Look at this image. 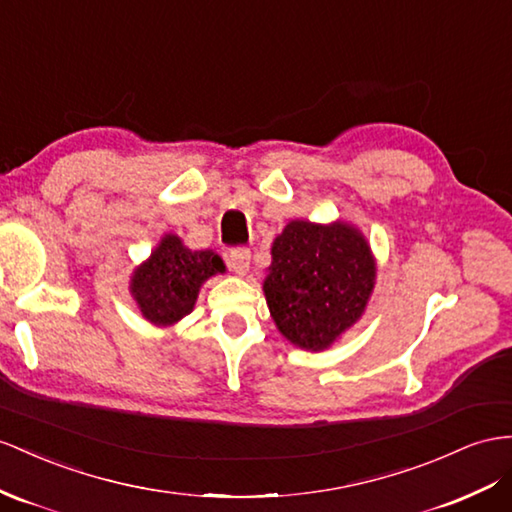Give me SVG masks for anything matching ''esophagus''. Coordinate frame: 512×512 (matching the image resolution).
I'll return each instance as SVG.
<instances>
[{
  "label": "esophagus",
  "mask_w": 512,
  "mask_h": 512,
  "mask_svg": "<svg viewBox=\"0 0 512 512\" xmlns=\"http://www.w3.org/2000/svg\"><path fill=\"white\" fill-rule=\"evenodd\" d=\"M248 266H251V251H248L246 246H238V248H231L229 253V268L235 274H246Z\"/></svg>",
  "instance_id": "34e87169"
}]
</instances>
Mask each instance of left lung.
Masks as SVG:
<instances>
[{
  "mask_svg": "<svg viewBox=\"0 0 512 512\" xmlns=\"http://www.w3.org/2000/svg\"><path fill=\"white\" fill-rule=\"evenodd\" d=\"M374 277L357 229L294 220L272 244L264 292L279 331L300 348L322 350L361 318Z\"/></svg>",
  "mask_w": 512,
  "mask_h": 512,
  "instance_id": "8db88e82",
  "label": "left lung"
}]
</instances>
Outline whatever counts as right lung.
Returning <instances> with one entry per match:
<instances>
[{
	"label": "right lung",
	"mask_w": 512,
	"mask_h": 512,
	"mask_svg": "<svg viewBox=\"0 0 512 512\" xmlns=\"http://www.w3.org/2000/svg\"><path fill=\"white\" fill-rule=\"evenodd\" d=\"M225 270L212 251H190L177 235H166L147 264L134 272L131 294L153 324H173L188 316L205 279Z\"/></svg>",
	"instance_id": "1"
}]
</instances>
